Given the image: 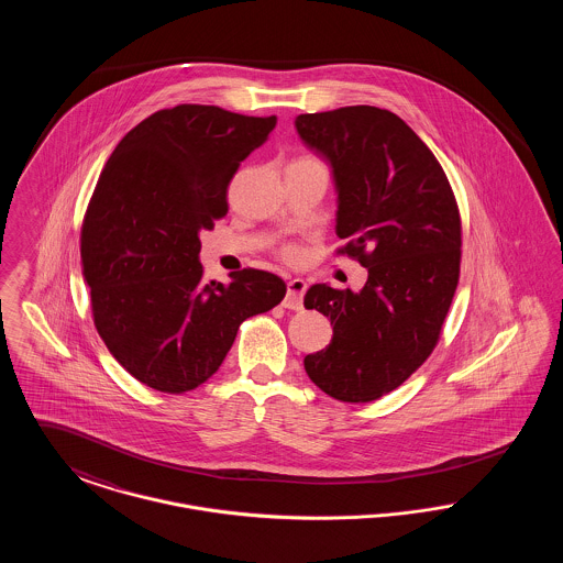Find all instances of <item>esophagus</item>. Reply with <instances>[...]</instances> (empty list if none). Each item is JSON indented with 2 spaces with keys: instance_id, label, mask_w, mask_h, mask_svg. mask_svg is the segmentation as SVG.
<instances>
[{
  "instance_id": "obj_1",
  "label": "esophagus",
  "mask_w": 563,
  "mask_h": 563,
  "mask_svg": "<svg viewBox=\"0 0 563 563\" xmlns=\"http://www.w3.org/2000/svg\"><path fill=\"white\" fill-rule=\"evenodd\" d=\"M308 285L301 278H294L287 283V295L283 299V306L289 310H301V301H303V294H306Z\"/></svg>"
}]
</instances>
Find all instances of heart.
I'll list each match as a JSON object with an SVG mask.
<instances>
[{
	"label": "heart",
	"instance_id": "obj_1",
	"mask_svg": "<svg viewBox=\"0 0 563 563\" xmlns=\"http://www.w3.org/2000/svg\"><path fill=\"white\" fill-rule=\"evenodd\" d=\"M278 255H280V260L283 262H287V264H297L299 260H301V249L294 244V242H287V244H283L280 249H278Z\"/></svg>",
	"mask_w": 563,
	"mask_h": 563
}]
</instances>
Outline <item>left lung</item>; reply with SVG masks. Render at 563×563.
Returning a JSON list of instances; mask_svg holds the SVG:
<instances>
[{
	"instance_id": "8db88e82",
	"label": "left lung",
	"mask_w": 563,
	"mask_h": 563,
	"mask_svg": "<svg viewBox=\"0 0 563 563\" xmlns=\"http://www.w3.org/2000/svg\"><path fill=\"white\" fill-rule=\"evenodd\" d=\"M333 166L335 253L369 276L361 294L312 285L308 310L333 324L331 344L303 358L324 395L369 402L393 393L437 346L454 299L462 223L454 189L427 143L388 109L352 106L295 120Z\"/></svg>"
}]
</instances>
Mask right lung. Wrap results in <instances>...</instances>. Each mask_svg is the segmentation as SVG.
Masks as SVG:
<instances>
[{
  "instance_id": "right-lung-1",
  "label": "right lung",
  "mask_w": 563,
  "mask_h": 563,
  "mask_svg": "<svg viewBox=\"0 0 563 563\" xmlns=\"http://www.w3.org/2000/svg\"><path fill=\"white\" fill-rule=\"evenodd\" d=\"M276 115L184 103L139 122L115 145L84 213V278L95 327L141 384L181 395L221 367L239 327L283 301L272 272L205 283L200 230L228 213L241 162L268 141Z\"/></svg>"
}]
</instances>
